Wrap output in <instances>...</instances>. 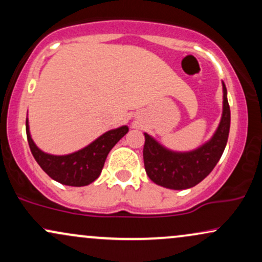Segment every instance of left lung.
Here are the masks:
<instances>
[{
    "label": "left lung",
    "mask_w": 262,
    "mask_h": 262,
    "mask_svg": "<svg viewBox=\"0 0 262 262\" xmlns=\"http://www.w3.org/2000/svg\"><path fill=\"white\" fill-rule=\"evenodd\" d=\"M223 116L213 138L191 152H172L145 135L143 149L144 166L152 182L171 189L191 188L214 169L223 154L230 128V108L223 83Z\"/></svg>",
    "instance_id": "left-lung-1"
}]
</instances>
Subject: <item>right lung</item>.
Returning <instances> with one entry per match:
<instances>
[{"mask_svg": "<svg viewBox=\"0 0 262 262\" xmlns=\"http://www.w3.org/2000/svg\"><path fill=\"white\" fill-rule=\"evenodd\" d=\"M26 132L32 154L44 172L62 185L80 187L90 185L100 176L108 152L128 133V127L107 132L86 148L64 156L45 154L38 149L29 134L28 121H26Z\"/></svg>", "mask_w": 262, "mask_h": 262, "instance_id": "obj_1", "label": "right lung"}]
</instances>
